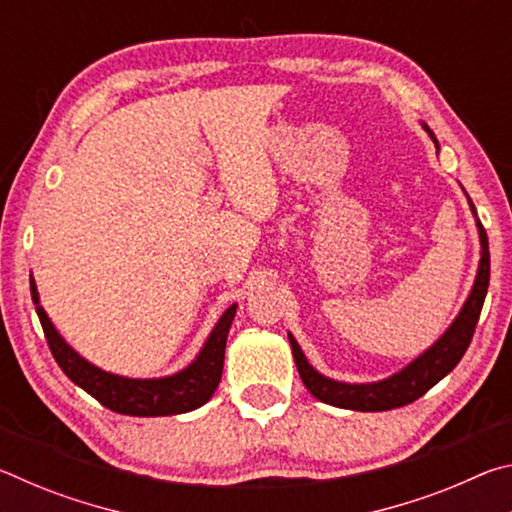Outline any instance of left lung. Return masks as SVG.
I'll use <instances>...</instances> for the list:
<instances>
[{
    "mask_svg": "<svg viewBox=\"0 0 512 512\" xmlns=\"http://www.w3.org/2000/svg\"><path fill=\"white\" fill-rule=\"evenodd\" d=\"M420 124L424 131L429 133L433 144H436V149L440 151V144L431 128L424 124V121H420ZM467 203H470V210L474 214L476 230H479V241H481V259H479V268H476L474 284L470 293H467L461 311H458L456 318L452 320V325H449L427 350L418 354L413 361L406 363L402 370L393 372V375L386 379L366 381V384H350V381L325 377L323 372H318L314 366H311L305 357V352H302V348L298 345L296 336L289 332L291 352H293V359H296L300 379L316 400L339 406V409H350V411H391V409H397V406H404L418 400V397L427 393L431 386H436L440 379L447 377L449 372L456 368V363L463 359L465 350L470 348L474 327L479 323V314H481L485 293H488V282H490L488 235H485L481 221L476 219V210L470 196H467Z\"/></svg>",
    "mask_w": 512,
    "mask_h": 512,
    "instance_id": "8db88e82",
    "label": "left lung"
}]
</instances>
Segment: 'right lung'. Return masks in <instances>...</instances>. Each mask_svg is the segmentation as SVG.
<instances>
[{"instance_id":"obj_1","label":"right lung","mask_w":512,"mask_h":512,"mask_svg":"<svg viewBox=\"0 0 512 512\" xmlns=\"http://www.w3.org/2000/svg\"><path fill=\"white\" fill-rule=\"evenodd\" d=\"M31 298L36 305L38 318L45 329L49 350L54 354L60 370L74 381L76 386L90 393L94 400H99L106 409L135 415V418H158V415H178L194 411L205 402H210L216 386L221 381L225 341L232 320L237 314V302L223 311L216 320L212 332L207 334L203 348L198 350L192 363H187L183 370L171 372L164 377H124L94 366L85 357H81L72 345H69L56 325L51 323L45 307L40 305V293L36 280L31 275Z\"/></svg>"}]
</instances>
